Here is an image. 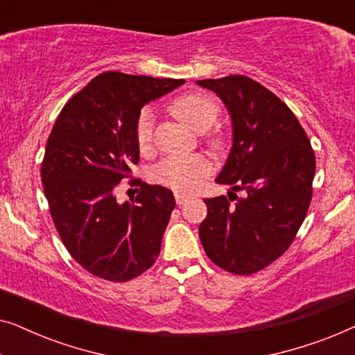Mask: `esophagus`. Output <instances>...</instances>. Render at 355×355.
Instances as JSON below:
<instances>
[{"mask_svg":"<svg viewBox=\"0 0 355 355\" xmlns=\"http://www.w3.org/2000/svg\"><path fill=\"white\" fill-rule=\"evenodd\" d=\"M174 197H176L178 205H182V203H186L189 198H191L187 196V193H182V192H176V193H174Z\"/></svg>","mask_w":355,"mask_h":355,"instance_id":"obj_1","label":"esophagus"}]
</instances>
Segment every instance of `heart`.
Wrapping results in <instances>:
<instances>
[{"mask_svg":"<svg viewBox=\"0 0 355 355\" xmlns=\"http://www.w3.org/2000/svg\"><path fill=\"white\" fill-rule=\"evenodd\" d=\"M171 113L197 132L210 129L218 118L215 100L203 94H189L179 96L171 105ZM135 139L140 148H147L152 140V114L144 111L135 125ZM208 163L198 155L189 157H169L153 168V179L158 184L174 191H191L205 178Z\"/></svg>","mask_w":355,"mask_h":355,"instance_id":"obj_1","label":"heart"}]
</instances>
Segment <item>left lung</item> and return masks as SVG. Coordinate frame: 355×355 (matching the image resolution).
Segmentation results:
<instances>
[{
  "mask_svg": "<svg viewBox=\"0 0 355 355\" xmlns=\"http://www.w3.org/2000/svg\"><path fill=\"white\" fill-rule=\"evenodd\" d=\"M196 84L215 92L231 116L232 145L215 181L246 192L205 198L208 213L198 236L213 263L252 275L288 250L307 215L312 145L293 111L259 82L227 76Z\"/></svg>",
  "mask_w": 355,
  "mask_h": 355,
  "instance_id": "8db88e82",
  "label": "left lung"
}]
</instances>
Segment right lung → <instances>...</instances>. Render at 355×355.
I'll use <instances>...</instances> for the list:
<instances>
[{"label": "right lung", "instance_id": "add662e5", "mask_svg": "<svg viewBox=\"0 0 355 355\" xmlns=\"http://www.w3.org/2000/svg\"><path fill=\"white\" fill-rule=\"evenodd\" d=\"M184 84L108 71L64 105L48 137L42 184L62 244L98 278L124 283L155 263L173 192L140 186L132 203L116 200V187L139 162L135 125L150 101Z\"/></svg>", "mask_w": 355, "mask_h": 355}]
</instances>
